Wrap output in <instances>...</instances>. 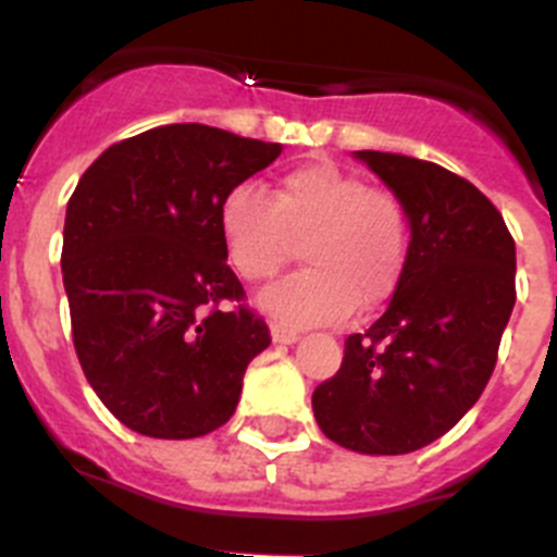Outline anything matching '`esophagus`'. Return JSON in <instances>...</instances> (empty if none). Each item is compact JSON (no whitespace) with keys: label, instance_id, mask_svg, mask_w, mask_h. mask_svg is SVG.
Listing matches in <instances>:
<instances>
[{"label":"esophagus","instance_id":"34e87169","mask_svg":"<svg viewBox=\"0 0 557 557\" xmlns=\"http://www.w3.org/2000/svg\"><path fill=\"white\" fill-rule=\"evenodd\" d=\"M270 334H273L275 343H282V346H289V343H295V339H298V332H295V329L278 326V323H273V326H270Z\"/></svg>","mask_w":557,"mask_h":557}]
</instances>
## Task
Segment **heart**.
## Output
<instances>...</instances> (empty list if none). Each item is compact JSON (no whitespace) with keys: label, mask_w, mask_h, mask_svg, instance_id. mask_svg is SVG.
I'll use <instances>...</instances> for the list:
<instances>
[{"label":"heart","mask_w":557,"mask_h":557,"mask_svg":"<svg viewBox=\"0 0 557 557\" xmlns=\"http://www.w3.org/2000/svg\"><path fill=\"white\" fill-rule=\"evenodd\" d=\"M218 223L231 268L248 284L270 282L304 243L309 268L262 295V307L289 326L334 323L354 307L385 304L410 256L401 200L329 159L284 172L273 198L253 184L234 186Z\"/></svg>","instance_id":"obj_1"}]
</instances>
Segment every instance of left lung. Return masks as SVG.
Returning a JSON list of instances; mask_svg holds the SVG:
<instances>
[{
  "mask_svg": "<svg viewBox=\"0 0 557 557\" xmlns=\"http://www.w3.org/2000/svg\"><path fill=\"white\" fill-rule=\"evenodd\" d=\"M401 200L410 256L391 307L312 393L314 421L362 455H407L482 396L516 304V243L474 184L432 161L357 150Z\"/></svg>",
  "mask_w": 557,
  "mask_h": 557,
  "instance_id": "left-lung-1",
  "label": "left lung"
}]
</instances>
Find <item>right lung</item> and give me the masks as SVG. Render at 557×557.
<instances>
[{
	"instance_id": "1",
	"label": "right lung",
	"mask_w": 557,
	"mask_h": 557,
	"mask_svg": "<svg viewBox=\"0 0 557 557\" xmlns=\"http://www.w3.org/2000/svg\"><path fill=\"white\" fill-rule=\"evenodd\" d=\"M282 150L161 125L111 145L77 181L61 253L72 339L88 385L133 432L184 441L234 416L270 329L225 262L218 214Z\"/></svg>"
}]
</instances>
